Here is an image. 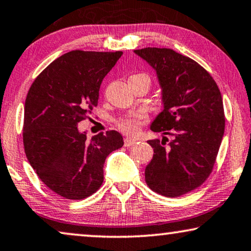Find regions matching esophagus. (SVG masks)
Here are the masks:
<instances>
[{
  "label": "esophagus",
  "instance_id": "obj_1",
  "mask_svg": "<svg viewBox=\"0 0 251 251\" xmlns=\"http://www.w3.org/2000/svg\"><path fill=\"white\" fill-rule=\"evenodd\" d=\"M136 143V140H133V139H128V137H126V139L124 140V146L125 147H132L134 146V144Z\"/></svg>",
  "mask_w": 251,
  "mask_h": 251
}]
</instances>
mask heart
<instances>
[{"instance_id":"heart-1","label":"heart","mask_w":251,"mask_h":251,"mask_svg":"<svg viewBox=\"0 0 251 251\" xmlns=\"http://www.w3.org/2000/svg\"><path fill=\"white\" fill-rule=\"evenodd\" d=\"M147 122V116L143 112H134V114L124 116L117 121V127L127 135H136L140 132L141 126Z\"/></svg>"}]
</instances>
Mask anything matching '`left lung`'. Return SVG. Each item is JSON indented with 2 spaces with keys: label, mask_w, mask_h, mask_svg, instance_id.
I'll list each match as a JSON object with an SVG mask.
<instances>
[{
  "label": "left lung",
  "mask_w": 251,
  "mask_h": 251,
  "mask_svg": "<svg viewBox=\"0 0 251 251\" xmlns=\"http://www.w3.org/2000/svg\"><path fill=\"white\" fill-rule=\"evenodd\" d=\"M134 52L156 69L162 89L164 110L151 129L172 136L148 141L153 158L146 182L161 196L186 195L203 184L216 161L225 128L221 91L202 66L172 49Z\"/></svg>",
  "instance_id": "obj_1"
}]
</instances>
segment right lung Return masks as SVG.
Instances as JSON below:
<instances>
[{
	"label": "right lung",
	"mask_w": 251,
	"mask_h": 251,
	"mask_svg": "<svg viewBox=\"0 0 251 251\" xmlns=\"http://www.w3.org/2000/svg\"><path fill=\"white\" fill-rule=\"evenodd\" d=\"M123 54L75 50L38 75L25 102V153L42 182L65 199L82 200L100 189L103 165L124 144L116 130L86 140L77 124L98 105L104 76Z\"/></svg>",
	"instance_id": "1"
}]
</instances>
